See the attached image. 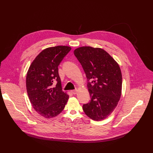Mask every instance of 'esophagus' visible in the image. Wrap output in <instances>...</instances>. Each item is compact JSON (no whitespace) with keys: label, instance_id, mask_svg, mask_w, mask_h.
I'll list each match as a JSON object with an SVG mask.
<instances>
[{"label":"esophagus","instance_id":"34e87169","mask_svg":"<svg viewBox=\"0 0 153 153\" xmlns=\"http://www.w3.org/2000/svg\"><path fill=\"white\" fill-rule=\"evenodd\" d=\"M77 90H74L71 91V92L73 93V94H77Z\"/></svg>","mask_w":153,"mask_h":153}]
</instances>
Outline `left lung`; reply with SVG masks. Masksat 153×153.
Returning <instances> with one entry per match:
<instances>
[{
	"mask_svg": "<svg viewBox=\"0 0 153 153\" xmlns=\"http://www.w3.org/2000/svg\"><path fill=\"white\" fill-rule=\"evenodd\" d=\"M74 54L81 63L88 81L91 100L83 105L85 114L100 121L110 116L117 106L122 94V77L117 62L100 48L82 47Z\"/></svg>",
	"mask_w": 153,
	"mask_h": 153,
	"instance_id": "left-lung-1",
	"label": "left lung"
}]
</instances>
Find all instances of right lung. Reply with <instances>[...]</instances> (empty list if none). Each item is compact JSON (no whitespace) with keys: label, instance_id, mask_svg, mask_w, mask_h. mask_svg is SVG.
<instances>
[{"label":"right lung","instance_id":"1","mask_svg":"<svg viewBox=\"0 0 153 153\" xmlns=\"http://www.w3.org/2000/svg\"><path fill=\"white\" fill-rule=\"evenodd\" d=\"M71 50L60 45L43 50L28 70L26 86L30 101L35 111L45 118L59 114L69 99V95L62 91L58 66ZM54 81L57 82L55 87Z\"/></svg>","mask_w":153,"mask_h":153}]
</instances>
